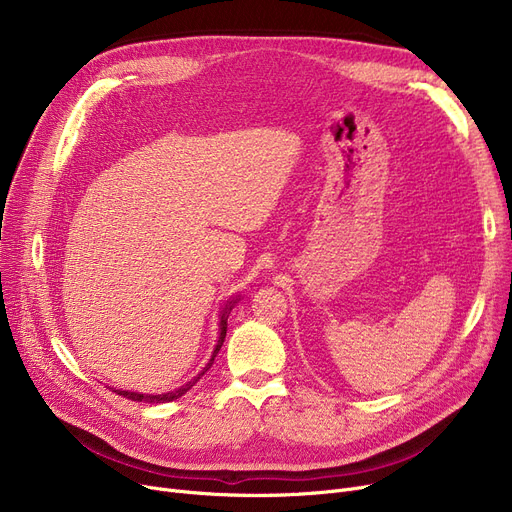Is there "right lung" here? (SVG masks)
<instances>
[{
  "mask_svg": "<svg viewBox=\"0 0 512 512\" xmlns=\"http://www.w3.org/2000/svg\"><path fill=\"white\" fill-rule=\"evenodd\" d=\"M232 305H234V301H230L228 305H226V309H224V313H222V319H220V340H218V344H215V351H213V355H211V359H209V363L205 365V369L197 375V378H193L191 382H186L184 386H180L178 390H174V392H166V394H139V392H128V390H114L116 394H120V396H124V398H130V400H137V402H149V405H157V402H170V400H176V398H180L182 394H186L188 390H191L203 375H205V371L213 365V359H215V355L220 353V348H222V344H224V338H226V328H228V315H230V311H232Z\"/></svg>",
  "mask_w": 512,
  "mask_h": 512,
  "instance_id": "right-lung-1",
  "label": "right lung"
}]
</instances>
